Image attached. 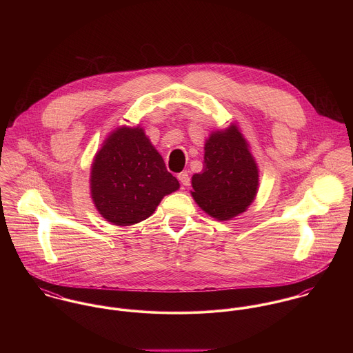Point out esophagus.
Listing matches in <instances>:
<instances>
[{
  "mask_svg": "<svg viewBox=\"0 0 353 353\" xmlns=\"http://www.w3.org/2000/svg\"><path fill=\"white\" fill-rule=\"evenodd\" d=\"M178 179H179V182H181L183 186H189V185H190V175H189L188 171L181 172V174L178 175Z\"/></svg>",
  "mask_w": 353,
  "mask_h": 353,
  "instance_id": "34e87169",
  "label": "esophagus"
}]
</instances>
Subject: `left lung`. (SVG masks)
<instances>
[{
    "mask_svg": "<svg viewBox=\"0 0 353 353\" xmlns=\"http://www.w3.org/2000/svg\"><path fill=\"white\" fill-rule=\"evenodd\" d=\"M203 167L192 176V197L205 213L231 220L243 213L258 193L259 170L236 123L213 130L205 141Z\"/></svg>",
    "mask_w": 353,
    "mask_h": 353,
    "instance_id": "obj_1",
    "label": "left lung"
}]
</instances>
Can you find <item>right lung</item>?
I'll return each mask as SVG.
<instances>
[{"label":"right lung","mask_w":353,"mask_h":353,"mask_svg":"<svg viewBox=\"0 0 353 353\" xmlns=\"http://www.w3.org/2000/svg\"><path fill=\"white\" fill-rule=\"evenodd\" d=\"M90 189L101 217L128 227L148 219L179 182L140 125L118 126L94 157Z\"/></svg>","instance_id":"right-lung-1"}]
</instances>
